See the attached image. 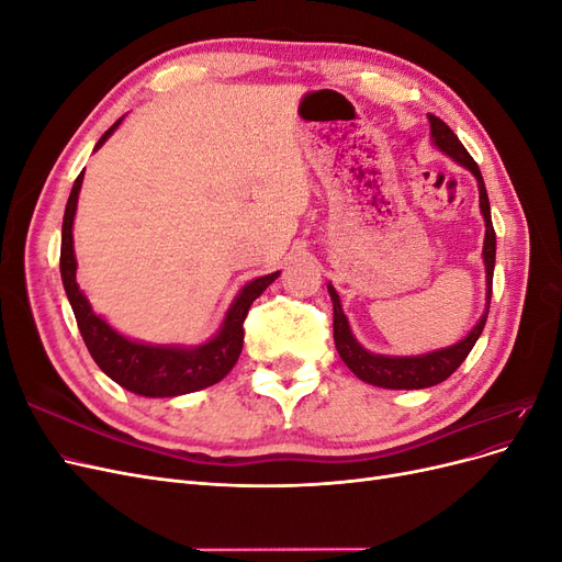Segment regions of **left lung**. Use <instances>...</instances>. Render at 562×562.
Masks as SVG:
<instances>
[{
    "label": "left lung",
    "instance_id": "obj_1",
    "mask_svg": "<svg viewBox=\"0 0 562 562\" xmlns=\"http://www.w3.org/2000/svg\"><path fill=\"white\" fill-rule=\"evenodd\" d=\"M429 124H431L434 145L440 151H446V155L452 157L457 164L469 168V171L475 176V180H479L481 213L485 217L483 260H485V281H487V304H485V314L481 316L479 323H475L473 330L464 339H459V342L452 347L429 351L422 356H382V353H370L368 349H363L359 342H356V337L351 335V328H349V321L342 312V304H339V295L328 283V293L333 300V333H335L337 353L342 356V361L347 363V368L353 372L356 378L368 382V384L382 386V389H427V386L446 382L452 372L464 363L469 351L475 345V339L481 337V333L485 328V321H487L490 297H492V274H495L497 236H495V227H492L490 201H487L481 168L473 161L467 147L459 143V138L452 133V128L443 122V119L429 114Z\"/></svg>",
    "mask_w": 562,
    "mask_h": 562
}]
</instances>
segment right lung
Wrapping results in <instances>:
<instances>
[{"label": "right lung", "mask_w": 562, "mask_h": 562, "mask_svg": "<svg viewBox=\"0 0 562 562\" xmlns=\"http://www.w3.org/2000/svg\"><path fill=\"white\" fill-rule=\"evenodd\" d=\"M122 119H116V122L103 133V138L98 140L95 149L110 138L114 128L122 124ZM81 180L83 171L77 176L70 199H67L65 206L60 236V277L67 300L72 304L79 333L98 368L119 386L149 398H171L192 394V391L213 386L215 382L223 380L234 368V363L239 361V353L244 349V321L248 316L250 304L267 291V285L279 277V271L255 279L241 288V293L236 295L223 321V328H220L217 335L209 339L206 345L184 349L133 342V339L119 335L110 323H105V318L93 314L87 295H83L77 285L72 223L77 213Z\"/></svg>", "instance_id": "add662e5"}]
</instances>
